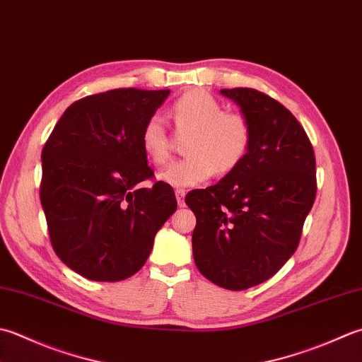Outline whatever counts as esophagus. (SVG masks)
Masks as SVG:
<instances>
[{"label": "esophagus", "instance_id": "34e87169", "mask_svg": "<svg viewBox=\"0 0 362 362\" xmlns=\"http://www.w3.org/2000/svg\"><path fill=\"white\" fill-rule=\"evenodd\" d=\"M185 193H187V191L183 188L175 189V197H177V202H179L180 207H185Z\"/></svg>", "mask_w": 362, "mask_h": 362}]
</instances>
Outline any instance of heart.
I'll list each match as a JSON object with an SVG mask.
<instances>
[{"instance_id": "heart-1", "label": "heart", "mask_w": 362, "mask_h": 362, "mask_svg": "<svg viewBox=\"0 0 362 362\" xmlns=\"http://www.w3.org/2000/svg\"><path fill=\"white\" fill-rule=\"evenodd\" d=\"M175 129L189 133L185 158L174 161L160 179L173 187H196L214 173L228 174L246 157L251 146V125L242 112L224 111L216 98L204 90H191L173 106ZM141 147L153 165L171 157V138L161 115H152L141 130Z\"/></svg>"}]
</instances>
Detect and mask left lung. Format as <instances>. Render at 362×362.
<instances>
[{
	"mask_svg": "<svg viewBox=\"0 0 362 362\" xmlns=\"http://www.w3.org/2000/svg\"><path fill=\"white\" fill-rule=\"evenodd\" d=\"M250 120L246 157L216 185L185 197L196 215L194 264L228 290L270 279L298 247L317 193L315 155L284 105L251 88L221 89Z\"/></svg>",
	"mask_w": 362,
	"mask_h": 362,
	"instance_id": "8db88e82",
	"label": "left lung"
}]
</instances>
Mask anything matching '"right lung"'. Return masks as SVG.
Masks as SVG:
<instances>
[{
    "instance_id": "1",
    "label": "right lung",
    "mask_w": 362,
    "mask_h": 362,
    "mask_svg": "<svg viewBox=\"0 0 362 362\" xmlns=\"http://www.w3.org/2000/svg\"><path fill=\"white\" fill-rule=\"evenodd\" d=\"M169 89H112L72 103L42 151L40 202L49 240L70 270L116 282L139 272L177 209L173 187L153 177L141 147L146 120Z\"/></svg>"
}]
</instances>
